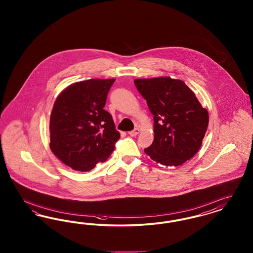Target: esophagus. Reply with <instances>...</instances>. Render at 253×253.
I'll return each mask as SVG.
<instances>
[{
    "label": "esophagus",
    "instance_id": "esophagus-1",
    "mask_svg": "<svg viewBox=\"0 0 253 253\" xmlns=\"http://www.w3.org/2000/svg\"><path fill=\"white\" fill-rule=\"evenodd\" d=\"M138 133H139V129H138V128H134L132 131L129 132V134H130L131 136H135V135H137Z\"/></svg>",
    "mask_w": 253,
    "mask_h": 253
}]
</instances>
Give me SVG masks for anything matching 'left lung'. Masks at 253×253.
Wrapping results in <instances>:
<instances>
[{
	"label": "left lung",
	"instance_id": "obj_1",
	"mask_svg": "<svg viewBox=\"0 0 253 253\" xmlns=\"http://www.w3.org/2000/svg\"><path fill=\"white\" fill-rule=\"evenodd\" d=\"M134 85L154 115V142L144 152L164 166H179L199 151L209 114L193 91L169 77L137 79Z\"/></svg>",
	"mask_w": 253,
	"mask_h": 253
}]
</instances>
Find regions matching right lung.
Returning a JSON list of instances; mask_svg holds the SVG:
<instances>
[{
  "label": "right lung",
  "instance_id": "right-lung-1",
  "mask_svg": "<svg viewBox=\"0 0 253 253\" xmlns=\"http://www.w3.org/2000/svg\"><path fill=\"white\" fill-rule=\"evenodd\" d=\"M115 79L76 83L57 97L50 116V149L75 170L89 171L104 162L121 133L104 106Z\"/></svg>",
  "mask_w": 253,
  "mask_h": 253
}]
</instances>
